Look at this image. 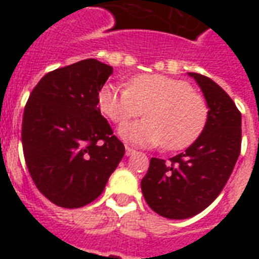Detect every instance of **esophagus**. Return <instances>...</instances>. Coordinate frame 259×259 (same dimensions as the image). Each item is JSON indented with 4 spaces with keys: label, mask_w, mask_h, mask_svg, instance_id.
Wrapping results in <instances>:
<instances>
[{
    "label": "esophagus",
    "mask_w": 259,
    "mask_h": 259,
    "mask_svg": "<svg viewBox=\"0 0 259 259\" xmlns=\"http://www.w3.org/2000/svg\"><path fill=\"white\" fill-rule=\"evenodd\" d=\"M134 153H136V150L129 148V146H126V156H127V157H129V156H133Z\"/></svg>",
    "instance_id": "obj_1"
}]
</instances>
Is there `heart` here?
Returning <instances> with one entry per match:
<instances>
[{
  "instance_id": "obj_1",
  "label": "heart",
  "mask_w": 259,
  "mask_h": 259,
  "mask_svg": "<svg viewBox=\"0 0 259 259\" xmlns=\"http://www.w3.org/2000/svg\"><path fill=\"white\" fill-rule=\"evenodd\" d=\"M98 106L114 123H125L145 109V119L119 127V136L137 146L184 149L203 132L208 117L204 98L181 79L160 74L137 75L127 89L107 83L98 94Z\"/></svg>"
}]
</instances>
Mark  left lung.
<instances>
[{
  "instance_id": "left-lung-1",
  "label": "left lung",
  "mask_w": 259,
  "mask_h": 259,
  "mask_svg": "<svg viewBox=\"0 0 259 259\" xmlns=\"http://www.w3.org/2000/svg\"><path fill=\"white\" fill-rule=\"evenodd\" d=\"M188 75L207 102L204 129L170 164L152 158L141 180L146 203L166 219H188L207 208L222 192L241 153L242 115L233 99L212 79Z\"/></svg>"
}]
</instances>
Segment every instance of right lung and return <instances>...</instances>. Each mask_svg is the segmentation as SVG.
<instances>
[{
	"mask_svg": "<svg viewBox=\"0 0 259 259\" xmlns=\"http://www.w3.org/2000/svg\"><path fill=\"white\" fill-rule=\"evenodd\" d=\"M111 74L105 63L80 60L44 75L26 102V166L38 191L59 207L95 200L125 154L98 107V94Z\"/></svg>",
	"mask_w": 259,
	"mask_h": 259,
	"instance_id": "obj_1",
	"label": "right lung"
}]
</instances>
